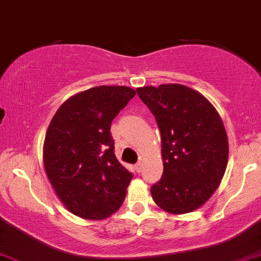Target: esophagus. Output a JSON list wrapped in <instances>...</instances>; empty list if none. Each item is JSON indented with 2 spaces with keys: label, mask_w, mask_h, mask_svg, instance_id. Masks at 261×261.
<instances>
[{
  "label": "esophagus",
  "mask_w": 261,
  "mask_h": 261,
  "mask_svg": "<svg viewBox=\"0 0 261 261\" xmlns=\"http://www.w3.org/2000/svg\"><path fill=\"white\" fill-rule=\"evenodd\" d=\"M142 170H143V162L139 161L137 164H135V171L142 172Z\"/></svg>",
  "instance_id": "1"
}]
</instances>
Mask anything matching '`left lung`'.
Instances as JSON below:
<instances>
[{
	"mask_svg": "<svg viewBox=\"0 0 261 261\" xmlns=\"http://www.w3.org/2000/svg\"><path fill=\"white\" fill-rule=\"evenodd\" d=\"M162 137L163 175L152 199L172 215L200 208L224 176L228 138L222 118L205 97L185 85L138 87Z\"/></svg>",
	"mask_w": 261,
	"mask_h": 261,
	"instance_id": "obj_1",
	"label": "left lung"
}]
</instances>
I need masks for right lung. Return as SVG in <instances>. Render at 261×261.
<instances>
[{
  "label": "right lung",
  "instance_id": "right-lung-1",
  "mask_svg": "<svg viewBox=\"0 0 261 261\" xmlns=\"http://www.w3.org/2000/svg\"><path fill=\"white\" fill-rule=\"evenodd\" d=\"M135 90L97 86L76 93L54 114L43 142V167L71 214L102 220L117 212L133 174L114 154L111 122Z\"/></svg>",
  "mask_w": 261,
  "mask_h": 261
}]
</instances>
